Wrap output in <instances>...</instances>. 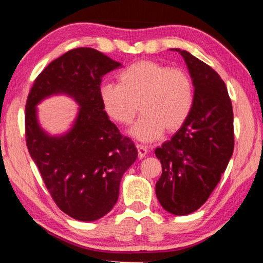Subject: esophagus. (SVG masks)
I'll return each mask as SVG.
<instances>
[{"label": "esophagus", "mask_w": 263, "mask_h": 263, "mask_svg": "<svg viewBox=\"0 0 263 263\" xmlns=\"http://www.w3.org/2000/svg\"><path fill=\"white\" fill-rule=\"evenodd\" d=\"M137 149H138V158L140 160L145 158V155L147 154V148L142 145H137Z\"/></svg>", "instance_id": "obj_1"}]
</instances>
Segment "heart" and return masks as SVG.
<instances>
[{"label":"heart","instance_id":"obj_1","mask_svg":"<svg viewBox=\"0 0 263 263\" xmlns=\"http://www.w3.org/2000/svg\"><path fill=\"white\" fill-rule=\"evenodd\" d=\"M194 97L193 80L185 70L153 60L135 62L119 73L118 84L105 83L100 89L106 115L121 125L135 121L139 105L142 115L130 133L144 142L157 140L163 131H179L189 118Z\"/></svg>","mask_w":263,"mask_h":263}]
</instances>
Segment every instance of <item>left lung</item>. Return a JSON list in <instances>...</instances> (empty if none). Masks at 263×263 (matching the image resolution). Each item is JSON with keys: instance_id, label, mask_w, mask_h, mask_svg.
Masks as SVG:
<instances>
[{"instance_id": "8db88e82", "label": "left lung", "mask_w": 263, "mask_h": 263, "mask_svg": "<svg viewBox=\"0 0 263 263\" xmlns=\"http://www.w3.org/2000/svg\"><path fill=\"white\" fill-rule=\"evenodd\" d=\"M183 57L193 80L194 106L171 140L155 149L162 174L155 193L164 210L176 216L194 212L206 202L233 154L232 102L215 69L189 52Z\"/></svg>"}]
</instances>
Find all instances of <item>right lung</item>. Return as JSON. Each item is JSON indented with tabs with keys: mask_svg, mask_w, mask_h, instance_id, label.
Returning <instances> with one entry per match:
<instances>
[{
	"mask_svg": "<svg viewBox=\"0 0 263 263\" xmlns=\"http://www.w3.org/2000/svg\"><path fill=\"white\" fill-rule=\"evenodd\" d=\"M122 64L90 47L53 60L34 80L25 105V139L31 158L58 208L74 219H100L117 203L124 173L138 151L110 121L100 99L103 75ZM65 93L80 109L72 128L50 136L39 125L37 104Z\"/></svg>",
	"mask_w": 263,
	"mask_h": 263,
	"instance_id": "1",
	"label": "right lung"
}]
</instances>
